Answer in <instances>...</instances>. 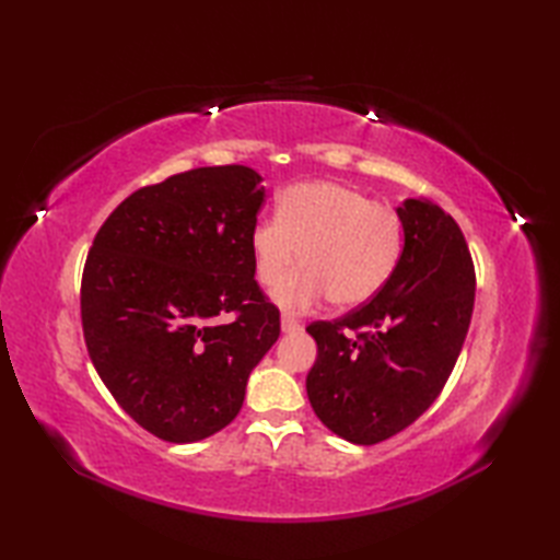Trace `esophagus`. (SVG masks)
Listing matches in <instances>:
<instances>
[{"label": "esophagus", "mask_w": 560, "mask_h": 560, "mask_svg": "<svg viewBox=\"0 0 560 560\" xmlns=\"http://www.w3.org/2000/svg\"><path fill=\"white\" fill-rule=\"evenodd\" d=\"M303 327V323L295 315H291V313H283L281 315V329L283 331H299Z\"/></svg>", "instance_id": "obj_1"}]
</instances>
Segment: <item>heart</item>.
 <instances>
[{"label": "heart", "instance_id": "b5f03b06", "mask_svg": "<svg viewBox=\"0 0 560 560\" xmlns=\"http://www.w3.org/2000/svg\"><path fill=\"white\" fill-rule=\"evenodd\" d=\"M302 249L304 267L285 271ZM259 283L276 287L283 307H313L329 295L355 307L385 287L404 249L399 211L343 183H303L283 189L273 219L249 233Z\"/></svg>", "mask_w": 560, "mask_h": 560}]
</instances>
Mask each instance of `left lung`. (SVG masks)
Masks as SVG:
<instances>
[{"mask_svg": "<svg viewBox=\"0 0 560 560\" xmlns=\"http://www.w3.org/2000/svg\"><path fill=\"white\" fill-rule=\"evenodd\" d=\"M404 249L371 301L307 331L317 361L305 387L317 419L355 445L397 435L443 392L467 339L477 271L455 219L407 199Z\"/></svg>", "mask_w": 560, "mask_h": 560, "instance_id": "1", "label": "left lung"}]
</instances>
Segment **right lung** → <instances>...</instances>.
<instances>
[{"label":"right lung","mask_w":560,"mask_h":560,"mask_svg":"<svg viewBox=\"0 0 560 560\" xmlns=\"http://www.w3.org/2000/svg\"><path fill=\"white\" fill-rule=\"evenodd\" d=\"M259 180L245 165H211L141 187L105 219L83 265L91 361L115 401L168 443L229 425L279 339V307L249 249Z\"/></svg>","instance_id":"obj_1"}]
</instances>
